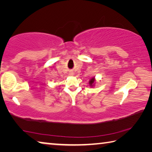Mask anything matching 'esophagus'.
I'll list each match as a JSON object with an SVG mask.
<instances>
[{"mask_svg": "<svg viewBox=\"0 0 152 152\" xmlns=\"http://www.w3.org/2000/svg\"><path fill=\"white\" fill-rule=\"evenodd\" d=\"M70 76L74 75V73H73V72H70Z\"/></svg>", "mask_w": 152, "mask_h": 152, "instance_id": "obj_1", "label": "esophagus"}]
</instances>
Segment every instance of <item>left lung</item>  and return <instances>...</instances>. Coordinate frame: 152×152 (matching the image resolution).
I'll return each instance as SVG.
<instances>
[{"instance_id":"1","label":"left lung","mask_w":152,"mask_h":152,"mask_svg":"<svg viewBox=\"0 0 152 152\" xmlns=\"http://www.w3.org/2000/svg\"><path fill=\"white\" fill-rule=\"evenodd\" d=\"M94 81H95L94 77V78H92L91 79V80L89 81L90 86H94Z\"/></svg>"}]
</instances>
